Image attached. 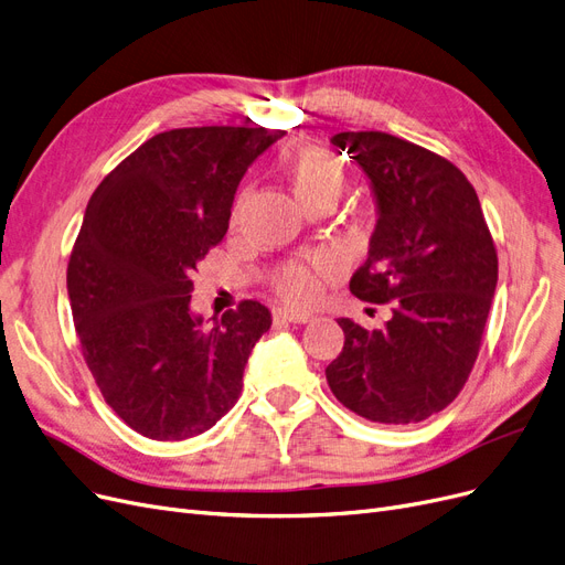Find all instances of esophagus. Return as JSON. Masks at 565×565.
Wrapping results in <instances>:
<instances>
[{"mask_svg": "<svg viewBox=\"0 0 565 565\" xmlns=\"http://www.w3.org/2000/svg\"><path fill=\"white\" fill-rule=\"evenodd\" d=\"M312 315L307 312H294V309H275V321H288V323H307Z\"/></svg>", "mask_w": 565, "mask_h": 565, "instance_id": "obj_1", "label": "esophagus"}]
</instances>
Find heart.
I'll use <instances>...</instances> for the list:
<instances>
[{"instance_id":"obj_1","label":"heart","mask_w":565,"mask_h":565,"mask_svg":"<svg viewBox=\"0 0 565 565\" xmlns=\"http://www.w3.org/2000/svg\"><path fill=\"white\" fill-rule=\"evenodd\" d=\"M286 173L305 206H315L323 199L335 202L344 188V180H348L340 157L321 148V145H307V148L290 154L286 161ZM340 267L342 260L335 253H317L307 260H288L279 265L269 275V286L279 298L305 305L319 296L321 279L335 275Z\"/></svg>"}]
</instances>
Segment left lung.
<instances>
[{"label": "left lung", "instance_id": "left-lung-1", "mask_svg": "<svg viewBox=\"0 0 565 565\" xmlns=\"http://www.w3.org/2000/svg\"><path fill=\"white\" fill-rule=\"evenodd\" d=\"M331 142L366 171L380 211L350 290L390 302L392 317L380 331L338 319L344 348L326 380L371 423H423L455 402L475 369L498 284L493 236L477 190L446 157L382 131Z\"/></svg>", "mask_w": 565, "mask_h": 565}]
</instances>
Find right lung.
Wrapping results in <instances>:
<instances>
[{
  "instance_id": "obj_1",
  "label": "right lung",
  "mask_w": 565,
  "mask_h": 565,
  "mask_svg": "<svg viewBox=\"0 0 565 565\" xmlns=\"http://www.w3.org/2000/svg\"><path fill=\"white\" fill-rule=\"evenodd\" d=\"M286 131L192 126L145 140L88 199L67 263L86 366L121 420L154 441L211 429L236 404L269 309L242 300L213 329L190 309L246 169Z\"/></svg>"
}]
</instances>
